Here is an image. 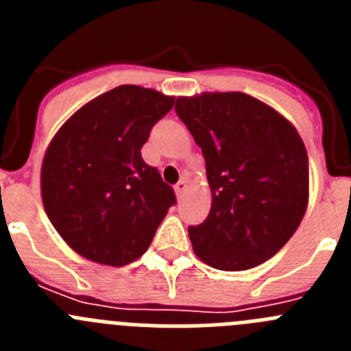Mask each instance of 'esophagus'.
<instances>
[{
  "label": "esophagus",
  "instance_id": "obj_1",
  "mask_svg": "<svg viewBox=\"0 0 351 351\" xmlns=\"http://www.w3.org/2000/svg\"><path fill=\"white\" fill-rule=\"evenodd\" d=\"M186 188H188V181H186V179H181L178 184L173 186V190H176V195H178V197H182V193L186 191Z\"/></svg>",
  "mask_w": 351,
  "mask_h": 351
}]
</instances>
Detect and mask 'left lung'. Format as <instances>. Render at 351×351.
<instances>
[{"instance_id":"1","label":"left lung","mask_w":351,"mask_h":351,"mask_svg":"<svg viewBox=\"0 0 351 351\" xmlns=\"http://www.w3.org/2000/svg\"><path fill=\"white\" fill-rule=\"evenodd\" d=\"M176 112L206 160L210 210L190 226L195 255L219 271H246L295 234L309 198L306 145L295 126L246 93L179 96Z\"/></svg>"}]
</instances>
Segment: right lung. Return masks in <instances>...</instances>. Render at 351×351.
<instances>
[{"instance_id": "1", "label": "right lung", "mask_w": 351, "mask_h": 351, "mask_svg": "<svg viewBox=\"0 0 351 351\" xmlns=\"http://www.w3.org/2000/svg\"><path fill=\"white\" fill-rule=\"evenodd\" d=\"M173 101L125 84L80 107L52 137L40 173L43 209L84 258L114 267L137 260L176 204L141 153Z\"/></svg>"}]
</instances>
